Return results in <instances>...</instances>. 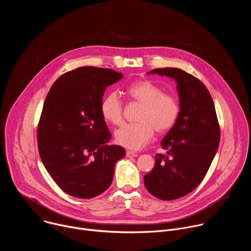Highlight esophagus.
Returning <instances> with one entry per match:
<instances>
[{
	"mask_svg": "<svg viewBox=\"0 0 251 251\" xmlns=\"http://www.w3.org/2000/svg\"><path fill=\"white\" fill-rule=\"evenodd\" d=\"M126 156L128 158H132V157H138V154L135 153V152H132V151H127L126 152Z\"/></svg>",
	"mask_w": 251,
	"mask_h": 251,
	"instance_id": "obj_1",
	"label": "esophagus"
}]
</instances>
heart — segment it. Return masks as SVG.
Segmentation results:
<instances>
[{"label":"heart","instance_id":"obj_1","mask_svg":"<svg viewBox=\"0 0 251 251\" xmlns=\"http://www.w3.org/2000/svg\"><path fill=\"white\" fill-rule=\"evenodd\" d=\"M127 93L142 104L138 115L139 122L122 125L115 131V141L125 148L140 150L151 141L155 130L162 133L173 127L180 113V105L173 95L163 93L159 86L148 80L131 84ZM100 108L106 121L114 125L122 122L123 103L118 92L107 94Z\"/></svg>","mask_w":251,"mask_h":251}]
</instances>
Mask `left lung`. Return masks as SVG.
Returning a JSON list of instances; mask_svg holds the SVG:
<instances>
[{"label":"left lung","mask_w":251,"mask_h":251,"mask_svg":"<svg viewBox=\"0 0 251 251\" xmlns=\"http://www.w3.org/2000/svg\"><path fill=\"white\" fill-rule=\"evenodd\" d=\"M147 75L170 77L176 83L180 113L161 142L166 155H156L145 175L146 189L154 197L172 201L194 191L204 177L220 145V127L212 98L195 76L180 68L153 69Z\"/></svg>","instance_id":"left-lung-1"}]
</instances>
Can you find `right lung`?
Listing matches in <instances>:
<instances>
[{
    "label": "right lung",
    "mask_w": 251,
    "mask_h": 251,
    "mask_svg": "<svg viewBox=\"0 0 251 251\" xmlns=\"http://www.w3.org/2000/svg\"><path fill=\"white\" fill-rule=\"evenodd\" d=\"M123 78L109 68L82 66L62 75L46 98L38 128L42 162L66 194L91 199L108 189L125 150L108 145L101 113L107 86Z\"/></svg>",
    "instance_id": "add662e5"
}]
</instances>
